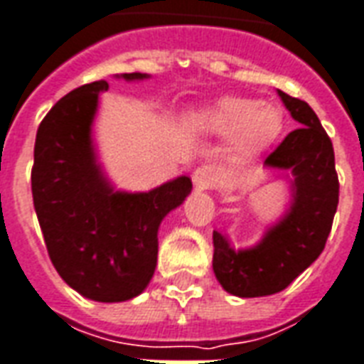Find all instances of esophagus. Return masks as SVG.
<instances>
[{
    "label": "esophagus",
    "instance_id": "34e87169",
    "mask_svg": "<svg viewBox=\"0 0 364 364\" xmlns=\"http://www.w3.org/2000/svg\"><path fill=\"white\" fill-rule=\"evenodd\" d=\"M218 181V171L214 166H208V164H204L200 168H196L193 171V183H195L196 189H210L214 183Z\"/></svg>",
    "mask_w": 364,
    "mask_h": 364
}]
</instances>
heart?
<instances>
[{
  "instance_id": "obj_1",
  "label": "heart",
  "mask_w": 364,
  "mask_h": 364,
  "mask_svg": "<svg viewBox=\"0 0 364 364\" xmlns=\"http://www.w3.org/2000/svg\"><path fill=\"white\" fill-rule=\"evenodd\" d=\"M198 119L210 131L237 133V141L247 150L268 146L284 127V115L278 106L239 96L220 100L214 106L206 107Z\"/></svg>"
}]
</instances>
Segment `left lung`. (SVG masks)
Here are the masks:
<instances>
[{"label": "left lung", "instance_id": "1", "mask_svg": "<svg viewBox=\"0 0 364 364\" xmlns=\"http://www.w3.org/2000/svg\"><path fill=\"white\" fill-rule=\"evenodd\" d=\"M301 127L291 131L264 166L291 171L293 204L255 249L235 250L214 231V274L237 297H264L285 289L320 257L340 200L333 146L312 107L278 90Z\"/></svg>", "mask_w": 364, "mask_h": 364}]
</instances>
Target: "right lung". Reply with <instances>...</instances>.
Returning a JSON list of instances; mask_svg holds the SVG:
<instances>
[{"label": "right lung", "instance_id": "1", "mask_svg": "<svg viewBox=\"0 0 364 364\" xmlns=\"http://www.w3.org/2000/svg\"><path fill=\"white\" fill-rule=\"evenodd\" d=\"M125 80L146 79L125 73ZM106 80L82 85L59 100L34 142L32 200L52 264L82 297L119 303L152 279L158 228L193 189L177 177L148 193H115L94 156L90 125Z\"/></svg>", "mask_w": 364, "mask_h": 364}]
</instances>
